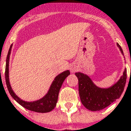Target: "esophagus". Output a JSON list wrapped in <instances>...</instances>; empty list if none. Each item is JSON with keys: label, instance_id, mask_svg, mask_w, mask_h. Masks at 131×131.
<instances>
[{"label": "esophagus", "instance_id": "1", "mask_svg": "<svg viewBox=\"0 0 131 131\" xmlns=\"http://www.w3.org/2000/svg\"><path fill=\"white\" fill-rule=\"evenodd\" d=\"M70 72H72V73H74V72H77V70H78V68H77L75 65H71V66H70Z\"/></svg>", "mask_w": 131, "mask_h": 131}]
</instances>
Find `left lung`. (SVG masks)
<instances>
[{
	"label": "left lung",
	"mask_w": 131,
	"mask_h": 131,
	"mask_svg": "<svg viewBox=\"0 0 131 131\" xmlns=\"http://www.w3.org/2000/svg\"><path fill=\"white\" fill-rule=\"evenodd\" d=\"M124 56V52L119 44L116 43ZM78 79L79 93L83 105L91 111H100L108 107L116 99L120 98L124 89L126 82V69L116 82L108 88H101L96 86L89 76L82 72H76Z\"/></svg>",
	"instance_id": "obj_1"
}]
</instances>
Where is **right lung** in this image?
Returning <instances> with one entry per match:
<instances>
[{
  "mask_svg": "<svg viewBox=\"0 0 131 131\" xmlns=\"http://www.w3.org/2000/svg\"><path fill=\"white\" fill-rule=\"evenodd\" d=\"M12 47V45H11L9 49L7 56L6 66H5V80H6L7 87L9 91V93L18 103L28 110L35 112H40V113H46V112H51L56 107L60 89L61 87L66 78L70 75V71L68 70H67L57 75L51 83L47 93L42 98L37 101H31V102L23 101L22 99H21L19 97H18L15 94L14 91L12 90V86L10 85V82H9V63Z\"/></svg>",
  "mask_w": 131,
  "mask_h": 131,
  "instance_id": "obj_1",
  "label": "right lung"
}]
</instances>
